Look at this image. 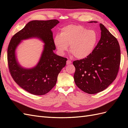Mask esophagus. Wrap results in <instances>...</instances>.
<instances>
[{"mask_svg":"<svg viewBox=\"0 0 128 128\" xmlns=\"http://www.w3.org/2000/svg\"><path fill=\"white\" fill-rule=\"evenodd\" d=\"M67 64H72V61L70 60H68L67 61Z\"/></svg>","mask_w":128,"mask_h":128,"instance_id":"34e87169","label":"esophagus"}]
</instances>
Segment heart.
I'll use <instances>...</instances> for the list:
<instances>
[{
	"label": "heart",
	"mask_w": 128,
	"mask_h": 128,
	"mask_svg": "<svg viewBox=\"0 0 128 128\" xmlns=\"http://www.w3.org/2000/svg\"><path fill=\"white\" fill-rule=\"evenodd\" d=\"M98 40V34L94 30H88L80 25L71 24L64 27L59 35H56L54 42L58 52L63 55L69 51L77 59H83L94 51Z\"/></svg>",
	"instance_id": "heart-1"
}]
</instances>
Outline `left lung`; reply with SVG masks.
I'll return each mask as SVG.
<instances>
[{
  "mask_svg": "<svg viewBox=\"0 0 128 128\" xmlns=\"http://www.w3.org/2000/svg\"><path fill=\"white\" fill-rule=\"evenodd\" d=\"M100 28L101 38L94 51L87 58L73 62L75 83L81 90L88 94L102 91L113 82L121 61L117 39L102 24H100Z\"/></svg>",
  "mask_w": 128,
  "mask_h": 128,
  "instance_id": "left-lung-1",
  "label": "left lung"
}]
</instances>
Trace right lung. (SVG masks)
Segmentation results:
<instances>
[{
  "instance_id": "right-lung-1",
  "label": "right lung",
  "mask_w": 128,
  "mask_h": 128,
  "mask_svg": "<svg viewBox=\"0 0 128 128\" xmlns=\"http://www.w3.org/2000/svg\"><path fill=\"white\" fill-rule=\"evenodd\" d=\"M59 21L57 20L30 21L11 38L7 49L8 68L14 80L21 88L34 95H44L56 86L58 74L65 67L67 58L53 52L56 46L51 29ZM36 37L45 43L40 61L30 69L22 68L15 55V50L22 40Z\"/></svg>"
}]
</instances>
